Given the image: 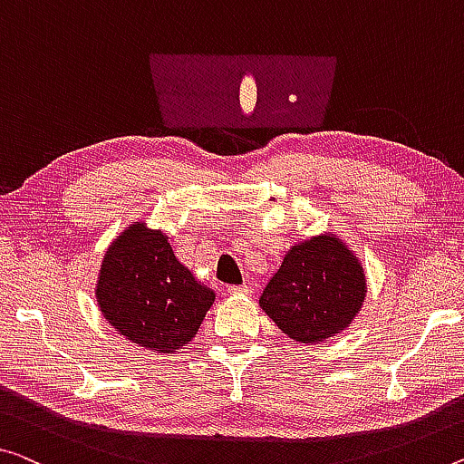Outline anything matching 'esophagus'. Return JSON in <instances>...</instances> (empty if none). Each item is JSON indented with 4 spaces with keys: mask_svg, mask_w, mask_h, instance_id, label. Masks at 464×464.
I'll list each match as a JSON object with an SVG mask.
<instances>
[{
    "mask_svg": "<svg viewBox=\"0 0 464 464\" xmlns=\"http://www.w3.org/2000/svg\"><path fill=\"white\" fill-rule=\"evenodd\" d=\"M227 292L230 295H248V292H253V288L248 284H237V286H227Z\"/></svg>",
    "mask_w": 464,
    "mask_h": 464,
    "instance_id": "esophagus-1",
    "label": "esophagus"
}]
</instances>
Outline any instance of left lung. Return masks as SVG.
Returning a JSON list of instances; mask_svg holds the SVG:
<instances>
[{"label":"left lung","mask_w":464,"mask_h":464,"mask_svg":"<svg viewBox=\"0 0 464 464\" xmlns=\"http://www.w3.org/2000/svg\"><path fill=\"white\" fill-rule=\"evenodd\" d=\"M365 292L359 259L340 238L324 234L292 246L259 304L290 338L319 344L353 322Z\"/></svg>","instance_id":"8db88e82"}]
</instances>
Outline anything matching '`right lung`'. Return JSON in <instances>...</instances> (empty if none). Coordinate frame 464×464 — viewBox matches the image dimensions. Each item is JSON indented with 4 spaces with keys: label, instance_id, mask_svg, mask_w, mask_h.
<instances>
[{
    "label": "right lung",
    "instance_id": "add662e5",
    "mask_svg": "<svg viewBox=\"0 0 464 464\" xmlns=\"http://www.w3.org/2000/svg\"><path fill=\"white\" fill-rule=\"evenodd\" d=\"M95 295L122 336L168 354L195 338L216 298L176 259L166 234L139 222L110 245Z\"/></svg>",
    "mask_w": 464,
    "mask_h": 464
}]
</instances>
